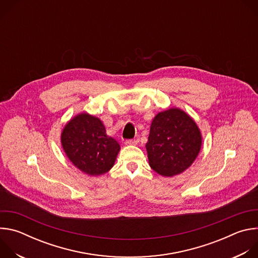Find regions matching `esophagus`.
I'll return each instance as SVG.
<instances>
[{
  "instance_id": "34e87169",
  "label": "esophagus",
  "mask_w": 258,
  "mask_h": 258,
  "mask_svg": "<svg viewBox=\"0 0 258 258\" xmlns=\"http://www.w3.org/2000/svg\"><path fill=\"white\" fill-rule=\"evenodd\" d=\"M138 144V142L136 140H126L125 141V145L127 146H136Z\"/></svg>"
}]
</instances>
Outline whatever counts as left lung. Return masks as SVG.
Wrapping results in <instances>:
<instances>
[{
    "label": "left lung",
    "mask_w": 258,
    "mask_h": 258,
    "mask_svg": "<svg viewBox=\"0 0 258 258\" xmlns=\"http://www.w3.org/2000/svg\"><path fill=\"white\" fill-rule=\"evenodd\" d=\"M201 146L202 135L195 120L182 109L172 107L154 116L146 150L154 171L173 176L193 164Z\"/></svg>",
    "instance_id": "obj_1"
}]
</instances>
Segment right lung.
Instances as JSON below:
<instances>
[{"label": "right lung", "instance_id": "obj_1", "mask_svg": "<svg viewBox=\"0 0 258 258\" xmlns=\"http://www.w3.org/2000/svg\"><path fill=\"white\" fill-rule=\"evenodd\" d=\"M60 139L70 162L91 176L108 172L120 151L119 144L107 136L102 120L88 112L79 113L68 120Z\"/></svg>", "mask_w": 258, "mask_h": 258}]
</instances>
